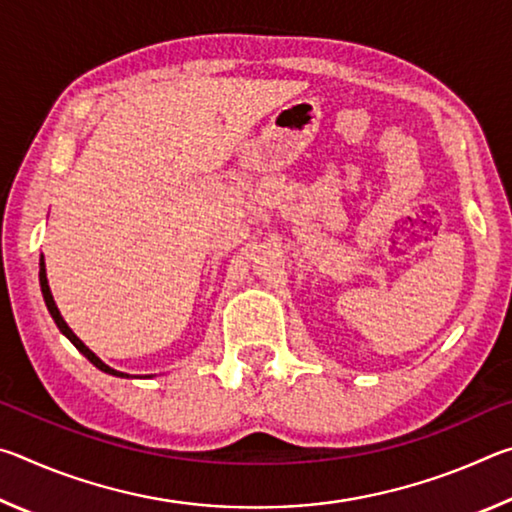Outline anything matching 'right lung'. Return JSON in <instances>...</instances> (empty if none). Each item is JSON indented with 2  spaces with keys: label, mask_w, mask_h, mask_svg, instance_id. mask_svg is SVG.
<instances>
[{
  "label": "right lung",
  "mask_w": 512,
  "mask_h": 512,
  "mask_svg": "<svg viewBox=\"0 0 512 512\" xmlns=\"http://www.w3.org/2000/svg\"><path fill=\"white\" fill-rule=\"evenodd\" d=\"M40 289H42V296H45V305H47V309H49L51 318H54V323L58 325L60 332H63V334L67 336V339L76 345V350L83 352V357H88V359H90V363H94V366H97L99 370L108 372V375L128 377V375H124V372H117V370H112L110 366H106V363H103V361L97 357V354H94L90 348H85V345H83V341L79 339V336H76V334L72 332V329L67 327V323L63 320V316H60V311H58V307H56L54 298H51V291H49V284H47V273H45V262H42V259H40Z\"/></svg>",
  "instance_id": "add662e5"
}]
</instances>
